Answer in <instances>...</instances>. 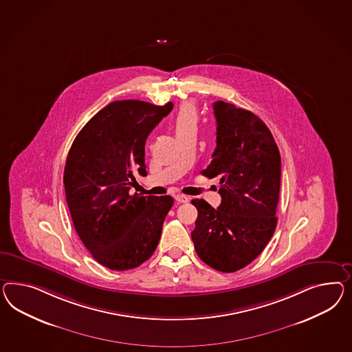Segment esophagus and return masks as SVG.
I'll return each instance as SVG.
<instances>
[{
	"instance_id": "1",
	"label": "esophagus",
	"mask_w": 352,
	"mask_h": 352,
	"mask_svg": "<svg viewBox=\"0 0 352 352\" xmlns=\"http://www.w3.org/2000/svg\"><path fill=\"white\" fill-rule=\"evenodd\" d=\"M175 200L178 201V202H181V204H186V202L190 201V199H188L187 196H184V195H177V196H175Z\"/></svg>"
}]
</instances>
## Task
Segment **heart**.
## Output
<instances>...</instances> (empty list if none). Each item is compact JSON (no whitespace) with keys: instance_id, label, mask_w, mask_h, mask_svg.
Instances as JSON below:
<instances>
[{"instance_id":"obj_1","label":"heart","mask_w":352,"mask_h":352,"mask_svg":"<svg viewBox=\"0 0 352 352\" xmlns=\"http://www.w3.org/2000/svg\"><path fill=\"white\" fill-rule=\"evenodd\" d=\"M197 110L192 102H186L181 106L179 111L174 118V128L177 134L182 133L188 129H197Z\"/></svg>"}]
</instances>
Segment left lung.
I'll list each match as a JSON object with an SVG mask.
<instances>
[{
	"label": "left lung",
	"mask_w": 352,
	"mask_h": 352,
	"mask_svg": "<svg viewBox=\"0 0 352 352\" xmlns=\"http://www.w3.org/2000/svg\"><path fill=\"white\" fill-rule=\"evenodd\" d=\"M217 148L202 175L218 178L221 204L195 199L199 215L190 237L201 260L223 273L254 261L276 227L280 155L265 123L251 111L214 102Z\"/></svg>",
	"instance_id": "8db88e82"
}]
</instances>
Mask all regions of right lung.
Masks as SVG:
<instances>
[{
  "instance_id": "obj_1",
  "label": "right lung",
  "mask_w": 352,
  "mask_h": 352,
  "mask_svg": "<svg viewBox=\"0 0 352 352\" xmlns=\"http://www.w3.org/2000/svg\"><path fill=\"white\" fill-rule=\"evenodd\" d=\"M173 104L123 100L104 106L82 128L67 153L64 186L76 233L97 263L128 270L159 245L170 196L131 195L134 174L147 175L144 144Z\"/></svg>"
}]
</instances>
